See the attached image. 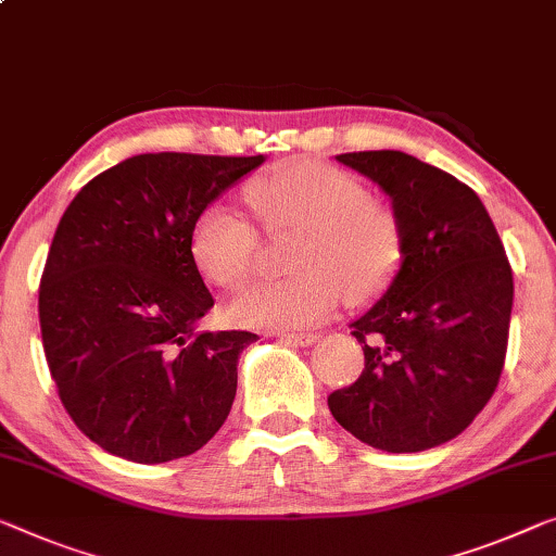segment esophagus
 <instances>
[{
  "instance_id": "34e87169",
  "label": "esophagus",
  "mask_w": 556,
  "mask_h": 556,
  "mask_svg": "<svg viewBox=\"0 0 556 556\" xmlns=\"http://www.w3.org/2000/svg\"><path fill=\"white\" fill-rule=\"evenodd\" d=\"M283 340H288V343H295L301 348H307L313 343H318L320 336H315V332H288V336H280Z\"/></svg>"
}]
</instances>
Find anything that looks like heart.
<instances>
[{
    "label": "heart",
    "instance_id": "obj_1",
    "mask_svg": "<svg viewBox=\"0 0 556 556\" xmlns=\"http://www.w3.org/2000/svg\"><path fill=\"white\" fill-rule=\"evenodd\" d=\"M263 228H298L295 276L261 280L230 303L238 326L311 328L336 313L340 290L361 303L378 293L403 255V226L390 203L367 195L355 176L320 161H293L245 186ZM189 249L208 283L233 290L249 280L258 236L236 208L211 203L195 216Z\"/></svg>",
    "mask_w": 556,
    "mask_h": 556
}]
</instances>
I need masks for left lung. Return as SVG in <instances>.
I'll use <instances>...</instances> for the list:
<instances>
[{"label":"left lung","instance_id":"left-lung-1","mask_svg":"<svg viewBox=\"0 0 556 556\" xmlns=\"http://www.w3.org/2000/svg\"><path fill=\"white\" fill-rule=\"evenodd\" d=\"M370 178L403 226L400 268L350 323L365 367L328 407L375 450L422 452L457 438L500 382L515 283L480 195L403 151L336 156Z\"/></svg>","mask_w":556,"mask_h":556}]
</instances>
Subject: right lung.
Wrapping results in <instances>:
<instances>
[{"label": "right lung", "mask_w": 556, "mask_h": 556, "mask_svg": "<svg viewBox=\"0 0 556 556\" xmlns=\"http://www.w3.org/2000/svg\"><path fill=\"white\" fill-rule=\"evenodd\" d=\"M266 156L139 153L84 186L39 286L49 372L76 427L111 455H193L236 397L245 330L199 332L213 298L193 266L199 213Z\"/></svg>", "instance_id": "right-lung-1"}]
</instances>
